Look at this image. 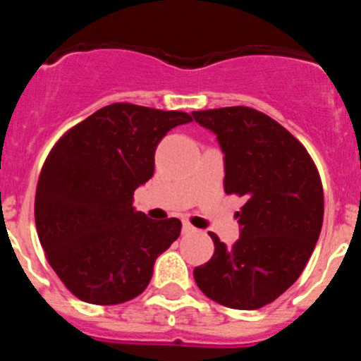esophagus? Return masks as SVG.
Returning <instances> with one entry per match:
<instances>
[{
  "label": "esophagus",
  "instance_id": "1",
  "mask_svg": "<svg viewBox=\"0 0 361 361\" xmlns=\"http://www.w3.org/2000/svg\"><path fill=\"white\" fill-rule=\"evenodd\" d=\"M183 231L184 233H193V231H195V228H193V226H191L190 222H184V224H183Z\"/></svg>",
  "mask_w": 361,
  "mask_h": 361
}]
</instances>
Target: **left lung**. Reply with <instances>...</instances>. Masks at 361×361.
<instances>
[{
    "label": "left lung",
    "instance_id": "obj_1",
    "mask_svg": "<svg viewBox=\"0 0 361 361\" xmlns=\"http://www.w3.org/2000/svg\"><path fill=\"white\" fill-rule=\"evenodd\" d=\"M224 152V191L244 197L240 238L231 247L209 233L212 260L193 269L204 295L231 309L275 302L302 275L324 222V188L305 146L250 106L193 111Z\"/></svg>",
    "mask_w": 361,
    "mask_h": 361
}]
</instances>
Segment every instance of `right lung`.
I'll use <instances>...</instances> for the list:
<instances>
[{
  "instance_id": "1",
  "label": "right lung",
  "mask_w": 361,
  "mask_h": 361,
  "mask_svg": "<svg viewBox=\"0 0 361 361\" xmlns=\"http://www.w3.org/2000/svg\"><path fill=\"white\" fill-rule=\"evenodd\" d=\"M186 111L114 103L59 137L36 188V229L44 257L75 298L128 302L148 288L153 264L180 235V220L132 208L155 170V149Z\"/></svg>"
}]
</instances>
